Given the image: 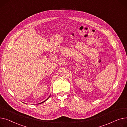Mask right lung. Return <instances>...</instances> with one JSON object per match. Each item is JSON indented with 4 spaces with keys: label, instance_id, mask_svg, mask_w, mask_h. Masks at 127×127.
Segmentation results:
<instances>
[{
    "label": "right lung",
    "instance_id": "1",
    "mask_svg": "<svg viewBox=\"0 0 127 127\" xmlns=\"http://www.w3.org/2000/svg\"><path fill=\"white\" fill-rule=\"evenodd\" d=\"M49 98V97H48V98H47V99H46V100H47V99H48V98ZM46 100H44V101H43V102H41V103H40H40H43V102H44V101H46Z\"/></svg>",
    "mask_w": 127,
    "mask_h": 127
}]
</instances>
